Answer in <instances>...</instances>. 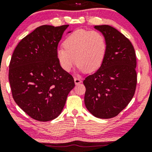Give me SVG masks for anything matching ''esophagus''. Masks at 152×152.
<instances>
[{
    "instance_id": "1",
    "label": "esophagus",
    "mask_w": 152,
    "mask_h": 152,
    "mask_svg": "<svg viewBox=\"0 0 152 152\" xmlns=\"http://www.w3.org/2000/svg\"><path fill=\"white\" fill-rule=\"evenodd\" d=\"M74 80H75V84H76V85L80 84V83L81 82H82V80H81L80 79L79 77H75Z\"/></svg>"
}]
</instances>
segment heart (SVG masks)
<instances>
[{"label":"heart","mask_w":152,"mask_h":152,"mask_svg":"<svg viewBox=\"0 0 152 152\" xmlns=\"http://www.w3.org/2000/svg\"><path fill=\"white\" fill-rule=\"evenodd\" d=\"M63 47L57 50L56 56L64 71L69 72L75 62L80 71L90 73L102 66L107 43L104 35L99 31L79 30L65 38Z\"/></svg>","instance_id":"b5f03b06"}]
</instances>
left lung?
Masks as SVG:
<instances>
[{"instance_id": "obj_1", "label": "left lung", "mask_w": 152, "mask_h": 152, "mask_svg": "<svg viewBox=\"0 0 152 152\" xmlns=\"http://www.w3.org/2000/svg\"><path fill=\"white\" fill-rule=\"evenodd\" d=\"M104 35L107 49L104 62L83 80L85 104L98 118L116 117L128 106L137 84L136 56L131 42L109 25H96Z\"/></svg>"}]
</instances>
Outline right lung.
I'll return each instance as SVG.
<instances>
[{
	"label": "right lung",
	"instance_id": "right-lung-1",
	"mask_svg": "<svg viewBox=\"0 0 152 152\" xmlns=\"http://www.w3.org/2000/svg\"><path fill=\"white\" fill-rule=\"evenodd\" d=\"M69 24L42 25L18 43L9 64L14 100L34 120L46 122L61 114L75 87L73 77L60 66L58 44Z\"/></svg>",
	"mask_w": 152,
	"mask_h": 152
}]
</instances>
